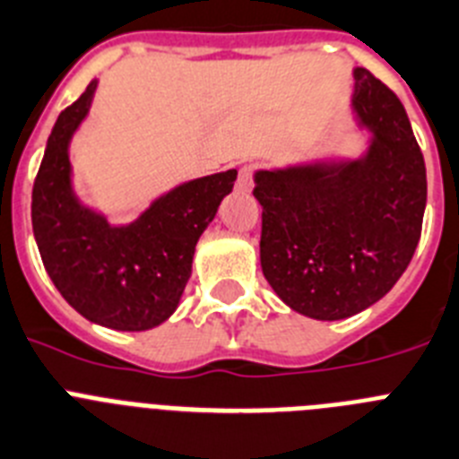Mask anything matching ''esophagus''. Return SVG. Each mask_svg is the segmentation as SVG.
I'll return each instance as SVG.
<instances>
[{"label":"esophagus","mask_w":459,"mask_h":459,"mask_svg":"<svg viewBox=\"0 0 459 459\" xmlns=\"http://www.w3.org/2000/svg\"><path fill=\"white\" fill-rule=\"evenodd\" d=\"M235 186H238V191H252L254 186V170L249 169V166H245V169H240V175H238V182H235Z\"/></svg>","instance_id":"obj_1"}]
</instances>
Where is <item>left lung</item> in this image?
<instances>
[{
	"label": "left lung",
	"mask_w": 459,
	"mask_h": 459,
	"mask_svg": "<svg viewBox=\"0 0 459 459\" xmlns=\"http://www.w3.org/2000/svg\"><path fill=\"white\" fill-rule=\"evenodd\" d=\"M351 115L368 135L358 157L254 173L263 274L279 300L316 321L360 314L397 284L428 203L425 161L404 106L360 66Z\"/></svg>",
	"instance_id": "obj_1"
}]
</instances>
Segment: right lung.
<instances>
[{
	"instance_id": "1",
	"label": "right lung",
	"mask_w": 459,
	"mask_h": 459,
	"mask_svg": "<svg viewBox=\"0 0 459 459\" xmlns=\"http://www.w3.org/2000/svg\"><path fill=\"white\" fill-rule=\"evenodd\" d=\"M99 81L62 110L48 135L31 191L39 254L62 298L91 324L125 333L152 330L178 309L203 230L233 191L238 170L205 175L163 191L129 224L75 194L69 147L87 119Z\"/></svg>"
}]
</instances>
